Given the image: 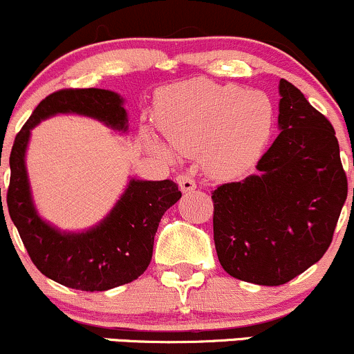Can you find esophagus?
I'll return each mask as SVG.
<instances>
[{"instance_id":"1","label":"esophagus","mask_w":354,"mask_h":354,"mask_svg":"<svg viewBox=\"0 0 354 354\" xmlns=\"http://www.w3.org/2000/svg\"><path fill=\"white\" fill-rule=\"evenodd\" d=\"M176 181H178V185H180L183 193H189V191H193L194 188H196V181H194V178L189 176V174H186V173L178 174Z\"/></svg>"}]
</instances>
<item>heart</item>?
Masks as SVG:
<instances>
[{
	"label": "heart",
	"mask_w": 354,
	"mask_h": 354,
	"mask_svg": "<svg viewBox=\"0 0 354 354\" xmlns=\"http://www.w3.org/2000/svg\"><path fill=\"white\" fill-rule=\"evenodd\" d=\"M156 118L168 143L183 154L203 149L214 176H233L258 160L273 126V106L265 93L196 78L163 89ZM151 146L169 154L160 143Z\"/></svg>",
	"instance_id": "obj_1"
}]
</instances>
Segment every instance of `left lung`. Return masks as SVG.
Listing matches in <instances>:
<instances>
[{
  "instance_id": "obj_1",
  "label": "left lung",
  "mask_w": 354,
  "mask_h": 354,
  "mask_svg": "<svg viewBox=\"0 0 354 354\" xmlns=\"http://www.w3.org/2000/svg\"><path fill=\"white\" fill-rule=\"evenodd\" d=\"M279 95L281 133L259 173L211 193L223 270L263 286L291 281L323 258L348 196L333 124L290 81H279Z\"/></svg>"
}]
</instances>
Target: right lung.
Masks as SVG:
<instances>
[{"label":"right lung","mask_w":354,"mask_h":354,"mask_svg":"<svg viewBox=\"0 0 354 354\" xmlns=\"http://www.w3.org/2000/svg\"><path fill=\"white\" fill-rule=\"evenodd\" d=\"M56 113L91 116L115 129H128L123 98L116 93L98 88H66L48 95L23 124L11 148V176L6 193L11 221L31 261L53 281L81 291H106L131 283L151 261L154 234L161 218L180 200L181 191L171 180H131L121 200L96 228L86 233L55 230L36 214L24 168V151L31 128ZM0 214L5 218L3 203Z\"/></svg>","instance_id":"right-lung-1"}]
</instances>
